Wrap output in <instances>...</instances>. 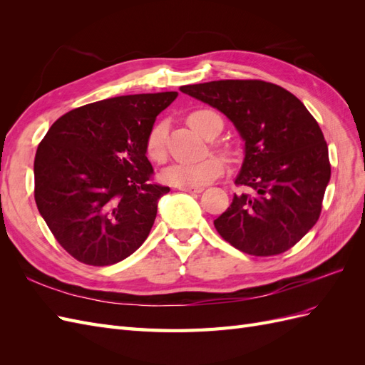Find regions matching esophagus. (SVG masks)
<instances>
[{
  "mask_svg": "<svg viewBox=\"0 0 365 365\" xmlns=\"http://www.w3.org/2000/svg\"><path fill=\"white\" fill-rule=\"evenodd\" d=\"M180 190L187 193H201L204 192V187H180Z\"/></svg>",
  "mask_w": 365,
  "mask_h": 365,
  "instance_id": "1",
  "label": "esophagus"
}]
</instances>
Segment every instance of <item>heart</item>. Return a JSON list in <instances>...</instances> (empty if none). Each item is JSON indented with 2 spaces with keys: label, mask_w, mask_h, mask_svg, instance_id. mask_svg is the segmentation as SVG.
Returning a JSON list of instances; mask_svg holds the SVG:
<instances>
[{
  "label": "heart",
  "mask_w": 365,
  "mask_h": 365,
  "mask_svg": "<svg viewBox=\"0 0 365 365\" xmlns=\"http://www.w3.org/2000/svg\"><path fill=\"white\" fill-rule=\"evenodd\" d=\"M187 121L204 137H213L222 129V120H220V117L212 109L205 108L195 109V111L187 115ZM165 135H168V123L165 121H158L149 130L145 141V149L146 155L153 163H164L165 157H168V152H165ZM224 150H227V148H224ZM224 168L225 161L217 155H212L195 163H173L163 170L161 178L164 182L176 187H200L217 178L224 172Z\"/></svg>",
  "instance_id": "heart-1"
}]
</instances>
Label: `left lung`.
<instances>
[{
    "instance_id": "obj_1",
    "label": "left lung",
    "mask_w": 365,
    "mask_h": 365,
    "mask_svg": "<svg viewBox=\"0 0 365 365\" xmlns=\"http://www.w3.org/2000/svg\"><path fill=\"white\" fill-rule=\"evenodd\" d=\"M180 90L217 108L245 140L236 185L251 192L235 195L215 220L220 237L259 257L292 248L317 224L330 180L317 120L292 93L264 81H213Z\"/></svg>"
}]
</instances>
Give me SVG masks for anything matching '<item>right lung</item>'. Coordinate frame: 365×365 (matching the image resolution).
<instances>
[{"label":"right lung","mask_w":365,"mask_h":365,"mask_svg":"<svg viewBox=\"0 0 365 365\" xmlns=\"http://www.w3.org/2000/svg\"><path fill=\"white\" fill-rule=\"evenodd\" d=\"M178 93L132 94L71 109L39 143L35 201L53 236L85 264L137 251L169 187L153 181L145 141Z\"/></svg>","instance_id":"obj_1"}]
</instances>
